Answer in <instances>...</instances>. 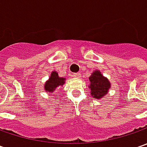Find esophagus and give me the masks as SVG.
I'll return each instance as SVG.
<instances>
[{"label": "esophagus", "instance_id": "esophagus-1", "mask_svg": "<svg viewBox=\"0 0 147 147\" xmlns=\"http://www.w3.org/2000/svg\"><path fill=\"white\" fill-rule=\"evenodd\" d=\"M73 76L75 77V78H79V77L81 76V74L80 73H75V74H73Z\"/></svg>", "mask_w": 147, "mask_h": 147}]
</instances>
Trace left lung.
Wrapping results in <instances>:
<instances>
[{"mask_svg": "<svg viewBox=\"0 0 147 147\" xmlns=\"http://www.w3.org/2000/svg\"><path fill=\"white\" fill-rule=\"evenodd\" d=\"M89 80L91 82L89 88H91L92 96L96 99H100L107 94L110 88V83L106 78L102 76L100 71H95L89 78Z\"/></svg>", "mask_w": 147, "mask_h": 147, "instance_id": "left-lung-1", "label": "left lung"}]
</instances>
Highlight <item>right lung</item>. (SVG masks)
Segmentation results:
<instances>
[{"label": "right lung", "mask_w": 147, "mask_h": 147, "mask_svg": "<svg viewBox=\"0 0 147 147\" xmlns=\"http://www.w3.org/2000/svg\"><path fill=\"white\" fill-rule=\"evenodd\" d=\"M65 83V78H59L58 76V74L56 72H52L51 74V78L45 84V89L47 92H53L55 90V88L59 87L60 85H63Z\"/></svg>", "instance_id": "obj_1"}]
</instances>
